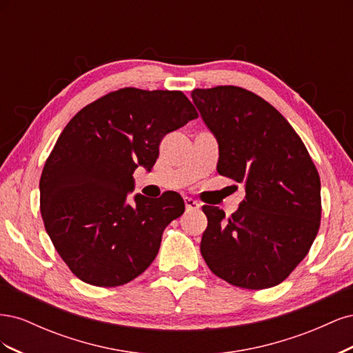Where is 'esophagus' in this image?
Segmentation results:
<instances>
[{"label":"esophagus","instance_id":"obj_1","mask_svg":"<svg viewBox=\"0 0 353 353\" xmlns=\"http://www.w3.org/2000/svg\"><path fill=\"white\" fill-rule=\"evenodd\" d=\"M184 201H185V208H187V210H199V209H200V203H199L197 200H194V199L185 197V199H184Z\"/></svg>","mask_w":353,"mask_h":353}]
</instances>
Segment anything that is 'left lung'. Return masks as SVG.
<instances>
[{
	"label": "left lung",
	"instance_id": "1",
	"mask_svg": "<svg viewBox=\"0 0 353 353\" xmlns=\"http://www.w3.org/2000/svg\"><path fill=\"white\" fill-rule=\"evenodd\" d=\"M191 99L219 147L218 172L244 184L231 218L203 206L200 252L227 283L262 290L302 262L321 221V181L301 137L275 108L240 87L194 90Z\"/></svg>",
	"mask_w": 353,
	"mask_h": 353
}]
</instances>
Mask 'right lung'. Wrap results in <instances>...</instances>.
<instances>
[{
    "label": "right lung",
    "instance_id": "obj_1",
    "mask_svg": "<svg viewBox=\"0 0 353 353\" xmlns=\"http://www.w3.org/2000/svg\"><path fill=\"white\" fill-rule=\"evenodd\" d=\"M197 117L181 91L122 88L74 114L39 181L41 215L56 250L83 283L116 287L154 261L165 228L184 213L175 191L128 203L134 170H152L162 138Z\"/></svg>",
    "mask_w": 353,
    "mask_h": 353
}]
</instances>
